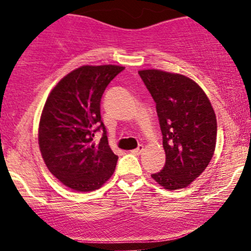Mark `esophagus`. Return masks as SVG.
Wrapping results in <instances>:
<instances>
[{"label": "esophagus", "instance_id": "obj_1", "mask_svg": "<svg viewBox=\"0 0 251 251\" xmlns=\"http://www.w3.org/2000/svg\"><path fill=\"white\" fill-rule=\"evenodd\" d=\"M143 150H144V145H142V144H140V145H138L137 149L132 150L131 152H132V153H134V154H139V153H142Z\"/></svg>", "mask_w": 251, "mask_h": 251}]
</instances>
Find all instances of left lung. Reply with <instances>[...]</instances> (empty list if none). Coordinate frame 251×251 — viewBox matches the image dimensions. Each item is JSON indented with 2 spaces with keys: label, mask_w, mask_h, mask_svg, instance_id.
Masks as SVG:
<instances>
[{
  "label": "left lung",
  "mask_w": 251,
  "mask_h": 251,
  "mask_svg": "<svg viewBox=\"0 0 251 251\" xmlns=\"http://www.w3.org/2000/svg\"><path fill=\"white\" fill-rule=\"evenodd\" d=\"M155 102L166 162L151 177L168 190L189 186L209 165L217 122L209 98L194 80L159 70L139 71Z\"/></svg>",
  "instance_id": "left-lung-1"
}]
</instances>
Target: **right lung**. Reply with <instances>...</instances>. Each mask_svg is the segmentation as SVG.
Instances as JSON below:
<instances>
[{"mask_svg": "<svg viewBox=\"0 0 251 251\" xmlns=\"http://www.w3.org/2000/svg\"><path fill=\"white\" fill-rule=\"evenodd\" d=\"M122 66H82L51 89L39 125L46 165L63 185L80 192L99 189L116 170L118 155L108 145L100 101ZM104 132L99 144L94 133Z\"/></svg>", "mask_w": 251, "mask_h": 251, "instance_id": "obj_1", "label": "right lung"}]
</instances>
